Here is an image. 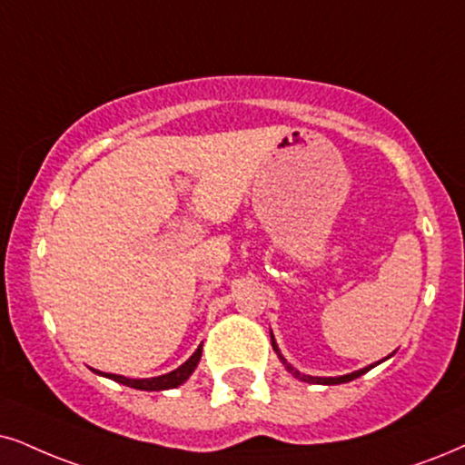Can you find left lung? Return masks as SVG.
I'll use <instances>...</instances> for the list:
<instances>
[{
  "mask_svg": "<svg viewBox=\"0 0 465 465\" xmlns=\"http://www.w3.org/2000/svg\"><path fill=\"white\" fill-rule=\"evenodd\" d=\"M270 341H272V350L276 351V356H279V361L285 364V369L287 371H290L293 378H298L301 381H309V384H326V386H334V384H345V381H351V380H356V378H361V375H364L369 371V369H373L375 364H380V362H375V364H369V367H364V369H358V371H354V373H348V375H339V378H315V375H304V373H301L298 371L296 367H292L290 362L285 361V356L281 354V350H279V345H276V341H274V334L270 332ZM392 356V354H391ZM386 361V358H384Z\"/></svg>",
  "mask_w": 465,
  "mask_h": 465,
  "instance_id": "1",
  "label": "left lung"
}]
</instances>
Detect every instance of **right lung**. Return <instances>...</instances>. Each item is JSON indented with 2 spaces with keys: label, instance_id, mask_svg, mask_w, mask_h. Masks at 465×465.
<instances>
[{
  "label": "right lung",
  "instance_id": "obj_1",
  "mask_svg": "<svg viewBox=\"0 0 465 465\" xmlns=\"http://www.w3.org/2000/svg\"><path fill=\"white\" fill-rule=\"evenodd\" d=\"M199 361H202V345H199V348L195 350V354H193L184 364H180V367L173 369V371H169V373H164V375H158V378L131 380V378H124V375L101 373V371H98V369H94V373L104 375V378H109V380H114V381H120V384L131 386V389H137V391H169V389H178L180 384H184V381L193 375V371H195V369H197Z\"/></svg>",
  "mask_w": 465,
  "mask_h": 465
}]
</instances>
